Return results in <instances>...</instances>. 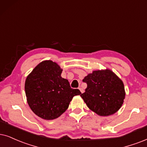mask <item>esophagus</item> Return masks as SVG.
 <instances>
[{"mask_svg": "<svg viewBox=\"0 0 147 147\" xmlns=\"http://www.w3.org/2000/svg\"><path fill=\"white\" fill-rule=\"evenodd\" d=\"M79 90H80V92H81V93H83V92H84V90H83V89L81 88V87H79Z\"/></svg>", "mask_w": 147, "mask_h": 147, "instance_id": "34e87169", "label": "esophagus"}]
</instances>
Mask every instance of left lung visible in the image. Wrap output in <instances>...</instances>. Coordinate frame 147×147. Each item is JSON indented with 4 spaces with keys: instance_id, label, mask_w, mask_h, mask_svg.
<instances>
[{
    "instance_id": "left-lung-1",
    "label": "left lung",
    "mask_w": 147,
    "mask_h": 147,
    "mask_svg": "<svg viewBox=\"0 0 147 147\" xmlns=\"http://www.w3.org/2000/svg\"><path fill=\"white\" fill-rule=\"evenodd\" d=\"M87 83L81 98L88 108L100 116L114 114L123 105L125 93L122 81L110 70H95L83 80Z\"/></svg>"
}]
</instances>
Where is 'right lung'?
<instances>
[{"label":"right lung","instance_id":"right-lung-1","mask_svg":"<svg viewBox=\"0 0 147 147\" xmlns=\"http://www.w3.org/2000/svg\"><path fill=\"white\" fill-rule=\"evenodd\" d=\"M62 70L55 62H40L28 76L25 82L27 102L31 110L39 117L52 120L60 117L68 108L78 89H72L67 79L61 77Z\"/></svg>","mask_w":147,"mask_h":147}]
</instances>
